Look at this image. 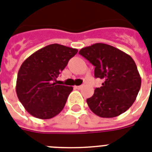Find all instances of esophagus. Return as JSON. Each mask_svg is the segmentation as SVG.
Returning a JSON list of instances; mask_svg holds the SVG:
<instances>
[{
	"instance_id": "esophagus-1",
	"label": "esophagus",
	"mask_w": 152,
	"mask_h": 152,
	"mask_svg": "<svg viewBox=\"0 0 152 152\" xmlns=\"http://www.w3.org/2000/svg\"><path fill=\"white\" fill-rule=\"evenodd\" d=\"M83 87V85H80V86H75L74 88L75 89H77V90H80V89H82Z\"/></svg>"
}]
</instances>
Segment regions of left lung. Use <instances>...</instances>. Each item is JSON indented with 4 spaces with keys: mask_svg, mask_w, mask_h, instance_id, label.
Masks as SVG:
<instances>
[{
    "mask_svg": "<svg viewBox=\"0 0 152 152\" xmlns=\"http://www.w3.org/2000/svg\"><path fill=\"white\" fill-rule=\"evenodd\" d=\"M95 66L94 76L104 80L86 100L88 106L100 117H115L124 113L136 100L141 85V76L129 55L115 47L96 43L79 52Z\"/></svg>",
    "mask_w": 152,
    "mask_h": 152,
    "instance_id": "obj_1",
    "label": "left lung"
}]
</instances>
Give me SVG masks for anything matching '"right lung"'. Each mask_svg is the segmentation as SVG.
<instances>
[{"label":"right lung","mask_w":152,"mask_h":152,"mask_svg":"<svg viewBox=\"0 0 152 152\" xmlns=\"http://www.w3.org/2000/svg\"><path fill=\"white\" fill-rule=\"evenodd\" d=\"M77 52L62 45H48L23 62L18 72L16 93L31 115L50 119L62 111L73 88L54 81Z\"/></svg>","instance_id":"right-lung-1"}]
</instances>
